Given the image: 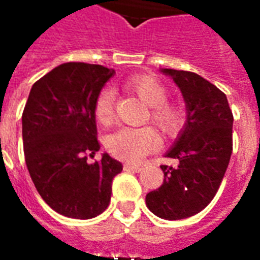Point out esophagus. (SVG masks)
Listing matches in <instances>:
<instances>
[{
	"label": "esophagus",
	"mask_w": 260,
	"mask_h": 260,
	"mask_svg": "<svg viewBox=\"0 0 260 260\" xmlns=\"http://www.w3.org/2000/svg\"><path fill=\"white\" fill-rule=\"evenodd\" d=\"M125 171H132V173H139L142 171L141 166H134V164H124Z\"/></svg>",
	"instance_id": "34e87169"
}]
</instances>
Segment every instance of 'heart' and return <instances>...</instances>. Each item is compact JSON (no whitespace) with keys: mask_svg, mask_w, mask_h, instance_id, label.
I'll return each mask as SVG.
<instances>
[{"mask_svg":"<svg viewBox=\"0 0 260 260\" xmlns=\"http://www.w3.org/2000/svg\"><path fill=\"white\" fill-rule=\"evenodd\" d=\"M126 87L136 93L142 102L150 107L149 119L164 136H174L185 122L184 111L178 106L167 102L166 86L152 76H132L126 80ZM114 111V90L103 89L94 103V114L100 124H110ZM158 145V136L152 128L125 126L108 136V152L114 157L128 163L139 161L146 153Z\"/></svg>","mask_w":260,"mask_h":260,"instance_id":"b5f03b06","label":"heart"}]
</instances>
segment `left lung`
<instances>
[{
  "instance_id": "obj_1",
  "label": "left lung",
  "mask_w": 260,
  "mask_h": 260,
  "mask_svg": "<svg viewBox=\"0 0 260 260\" xmlns=\"http://www.w3.org/2000/svg\"><path fill=\"white\" fill-rule=\"evenodd\" d=\"M180 87L186 121L166 156L175 167L160 166L164 181L146 195V206L157 217L181 220L203 210L223 181L233 153V113L223 91L188 71L161 69Z\"/></svg>"
}]
</instances>
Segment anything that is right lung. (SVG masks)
I'll return each mask as SVG.
<instances>
[{"mask_svg":"<svg viewBox=\"0 0 260 260\" xmlns=\"http://www.w3.org/2000/svg\"><path fill=\"white\" fill-rule=\"evenodd\" d=\"M114 69L85 62L55 67L31 86L22 114L29 174L43 201L65 217L93 218L107 209L122 164L100 149L94 103Z\"/></svg>","mask_w":260,"mask_h":260,"instance_id":"1","label":"right lung"}]
</instances>
